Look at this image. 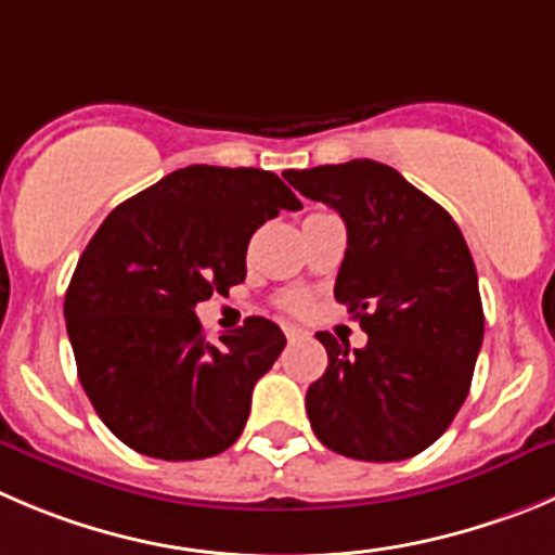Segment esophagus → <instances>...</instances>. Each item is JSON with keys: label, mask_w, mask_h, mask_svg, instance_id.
Here are the masks:
<instances>
[{"label": "esophagus", "mask_w": 555, "mask_h": 555, "mask_svg": "<svg viewBox=\"0 0 555 555\" xmlns=\"http://www.w3.org/2000/svg\"><path fill=\"white\" fill-rule=\"evenodd\" d=\"M283 332H286V337H288V340H299V337H305V335H308V332H305V330H299V326H294V324H286V326H283Z\"/></svg>", "instance_id": "1"}]
</instances>
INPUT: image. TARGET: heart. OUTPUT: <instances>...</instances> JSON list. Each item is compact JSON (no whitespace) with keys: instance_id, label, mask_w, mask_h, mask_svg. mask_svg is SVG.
Returning <instances> with one entry per match:
<instances>
[{"instance_id":"obj_1","label":"heart","mask_w":555,"mask_h":555,"mask_svg":"<svg viewBox=\"0 0 555 555\" xmlns=\"http://www.w3.org/2000/svg\"><path fill=\"white\" fill-rule=\"evenodd\" d=\"M283 308L294 310V313H302V310L308 308V297H305V294H288V297L283 299Z\"/></svg>"}]
</instances>
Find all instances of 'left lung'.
Returning <instances> with one entry per match:
<instances>
[{
  "mask_svg": "<svg viewBox=\"0 0 555 555\" xmlns=\"http://www.w3.org/2000/svg\"><path fill=\"white\" fill-rule=\"evenodd\" d=\"M283 177L346 223L335 299L367 332L362 348L315 335L330 365L305 398L313 433L353 461L420 455L461 411L482 348V299L466 240L444 207L384 163Z\"/></svg>",
  "mask_w": 555,
  "mask_h": 555,
  "instance_id": "obj_1",
  "label": "left lung"
}]
</instances>
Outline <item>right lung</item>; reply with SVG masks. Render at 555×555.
Listing matches in <instances>:
<instances>
[{
  "instance_id": "add662e5",
  "label": "right lung",
  "mask_w": 555,
  "mask_h": 555,
  "mask_svg": "<svg viewBox=\"0 0 555 555\" xmlns=\"http://www.w3.org/2000/svg\"><path fill=\"white\" fill-rule=\"evenodd\" d=\"M283 209L302 204L278 173L188 166L94 231L65 294L67 337L83 392L130 450L202 461L240 439L286 335L253 315L209 343L195 305L245 281L247 242Z\"/></svg>"
}]
</instances>
